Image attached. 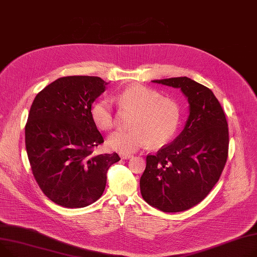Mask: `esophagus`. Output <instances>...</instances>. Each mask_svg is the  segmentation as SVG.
Instances as JSON below:
<instances>
[{
	"instance_id": "1",
	"label": "esophagus",
	"mask_w": 257,
	"mask_h": 257,
	"mask_svg": "<svg viewBox=\"0 0 257 257\" xmlns=\"http://www.w3.org/2000/svg\"><path fill=\"white\" fill-rule=\"evenodd\" d=\"M120 158H121L122 160H127V159L133 158V156L132 155H120Z\"/></svg>"
}]
</instances>
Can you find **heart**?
I'll return each instance as SVG.
<instances>
[{"instance_id": "1", "label": "heart", "mask_w": 257, "mask_h": 257, "mask_svg": "<svg viewBox=\"0 0 257 257\" xmlns=\"http://www.w3.org/2000/svg\"><path fill=\"white\" fill-rule=\"evenodd\" d=\"M119 99L124 107L136 111L131 124L134 128L113 133L108 138L110 148L121 154H133L149 143L161 146L172 139L182 117L179 104L174 99L161 97L156 90L142 85L127 87ZM91 116L100 130H110L115 124L109 98L97 100L91 108Z\"/></svg>"}]
</instances>
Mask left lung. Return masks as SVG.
Masks as SVG:
<instances>
[{"label": "left lung", "instance_id": "8db88e82", "mask_svg": "<svg viewBox=\"0 0 257 257\" xmlns=\"http://www.w3.org/2000/svg\"><path fill=\"white\" fill-rule=\"evenodd\" d=\"M152 82L180 89L189 116L171 144L146 157L140 191L149 205L164 213L184 212L202 201L219 180L228 156V124L207 87L187 77Z\"/></svg>", "mask_w": 257, "mask_h": 257}]
</instances>
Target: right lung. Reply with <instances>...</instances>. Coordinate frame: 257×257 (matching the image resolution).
I'll return each instance as SVG.
<instances>
[{
  "label": "right lung",
  "mask_w": 257,
  "mask_h": 257,
  "mask_svg": "<svg viewBox=\"0 0 257 257\" xmlns=\"http://www.w3.org/2000/svg\"><path fill=\"white\" fill-rule=\"evenodd\" d=\"M98 77L57 79L36 95L25 127L26 149L36 182L53 202L70 208L95 202L108 169L120 158L93 156L103 142L91 116L93 101L105 90Z\"/></svg>",
  "instance_id": "obj_1"
}]
</instances>
